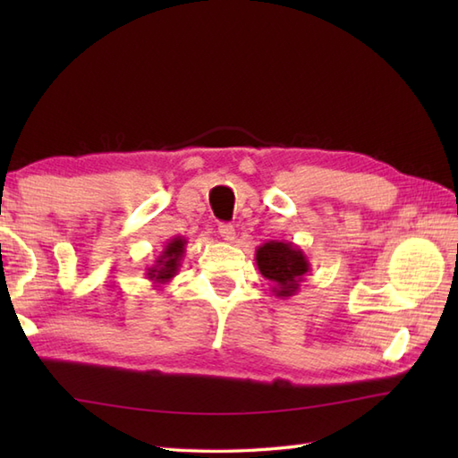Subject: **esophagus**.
I'll list each match as a JSON object with an SVG mask.
<instances>
[{
	"label": "esophagus",
	"mask_w": 458,
	"mask_h": 458,
	"mask_svg": "<svg viewBox=\"0 0 458 458\" xmlns=\"http://www.w3.org/2000/svg\"><path fill=\"white\" fill-rule=\"evenodd\" d=\"M218 236L224 240V242H232L236 238V230L232 224H220L218 226Z\"/></svg>",
	"instance_id": "obj_1"
}]
</instances>
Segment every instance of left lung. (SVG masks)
Instances as JSON below:
<instances>
[{
    "label": "left lung",
    "instance_id": "left-lung-1",
    "mask_svg": "<svg viewBox=\"0 0 458 458\" xmlns=\"http://www.w3.org/2000/svg\"><path fill=\"white\" fill-rule=\"evenodd\" d=\"M256 264L259 274L271 284V293L281 299L297 295L310 271V261L305 251L293 242L269 240L256 250Z\"/></svg>",
    "mask_w": 458,
    "mask_h": 458
}]
</instances>
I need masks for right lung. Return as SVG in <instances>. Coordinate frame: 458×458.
Instances as JSON below:
<instances>
[{"label": "right lung", "mask_w": 458, "mask_h": 458, "mask_svg": "<svg viewBox=\"0 0 458 458\" xmlns=\"http://www.w3.org/2000/svg\"><path fill=\"white\" fill-rule=\"evenodd\" d=\"M184 246H187V240L182 236H174L165 244L161 256L155 259V264L149 266L148 274H145L149 281H153V287L163 289V285H167L177 276L184 258Z\"/></svg>", "instance_id": "right-lung-1"}]
</instances>
